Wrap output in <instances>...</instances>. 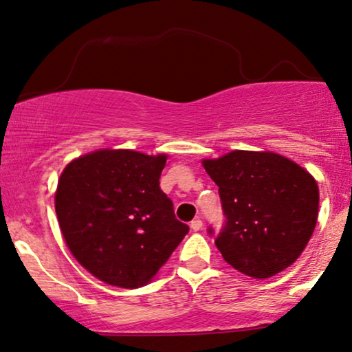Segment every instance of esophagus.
I'll return each instance as SVG.
<instances>
[{"label": "esophagus", "instance_id": "1", "mask_svg": "<svg viewBox=\"0 0 352 352\" xmlns=\"http://www.w3.org/2000/svg\"><path fill=\"white\" fill-rule=\"evenodd\" d=\"M191 230L192 231H199L202 230V220L201 219H195L191 221Z\"/></svg>", "mask_w": 352, "mask_h": 352}]
</instances>
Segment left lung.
Returning <instances> with one entry per match:
<instances>
[{"label":"left lung","instance_id":"left-lung-1","mask_svg":"<svg viewBox=\"0 0 352 352\" xmlns=\"http://www.w3.org/2000/svg\"><path fill=\"white\" fill-rule=\"evenodd\" d=\"M202 166L219 186L226 217L215 237L226 263L255 279L289 268L318 223L319 188L313 175L271 151L236 150Z\"/></svg>","mask_w":352,"mask_h":352}]
</instances>
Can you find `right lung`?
Segmentation results:
<instances>
[{
	"mask_svg": "<svg viewBox=\"0 0 352 352\" xmlns=\"http://www.w3.org/2000/svg\"><path fill=\"white\" fill-rule=\"evenodd\" d=\"M166 155L98 150L72 161L56 191V214L73 256L122 289L148 284L190 228L160 188Z\"/></svg>",
	"mask_w": 352,
	"mask_h": 352,
	"instance_id": "add662e5",
	"label": "right lung"
}]
</instances>
